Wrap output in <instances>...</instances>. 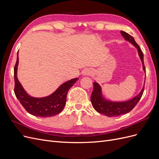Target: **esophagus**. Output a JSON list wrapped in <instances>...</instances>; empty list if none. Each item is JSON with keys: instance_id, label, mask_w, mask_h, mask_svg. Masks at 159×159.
Here are the masks:
<instances>
[{"instance_id": "1", "label": "esophagus", "mask_w": 159, "mask_h": 159, "mask_svg": "<svg viewBox=\"0 0 159 159\" xmlns=\"http://www.w3.org/2000/svg\"><path fill=\"white\" fill-rule=\"evenodd\" d=\"M91 74V71L89 70H88V69L84 70L82 71V75H90Z\"/></svg>"}]
</instances>
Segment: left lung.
Listing matches in <instances>:
<instances>
[{
    "mask_svg": "<svg viewBox=\"0 0 159 159\" xmlns=\"http://www.w3.org/2000/svg\"><path fill=\"white\" fill-rule=\"evenodd\" d=\"M121 35L126 41L131 43L137 50L138 54L143 64V70L145 72V68L144 66L143 54L140 47L137 44L134 38L128 33L121 31ZM93 84V90L91 96V102L93 108L101 114L106 115L107 117H117L123 114L129 113L134 107L140 100L144 91V86L139 94L134 96L132 99L124 101V102H113L106 99L103 94L102 89L100 85L95 81Z\"/></svg>",
    "mask_w": 159,
    "mask_h": 159,
    "instance_id": "left-lung-1",
    "label": "left lung"
}]
</instances>
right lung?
<instances>
[{"instance_id":"right-lung-1","label":"right lung","mask_w":159,"mask_h":159,"mask_svg":"<svg viewBox=\"0 0 159 159\" xmlns=\"http://www.w3.org/2000/svg\"><path fill=\"white\" fill-rule=\"evenodd\" d=\"M18 52L14 69V93L22 106L30 114L36 117H47L54 116L63 110L69 89L78 81V78L71 79L60 85L54 92L43 98H34L28 94L17 78Z\"/></svg>"}]
</instances>
